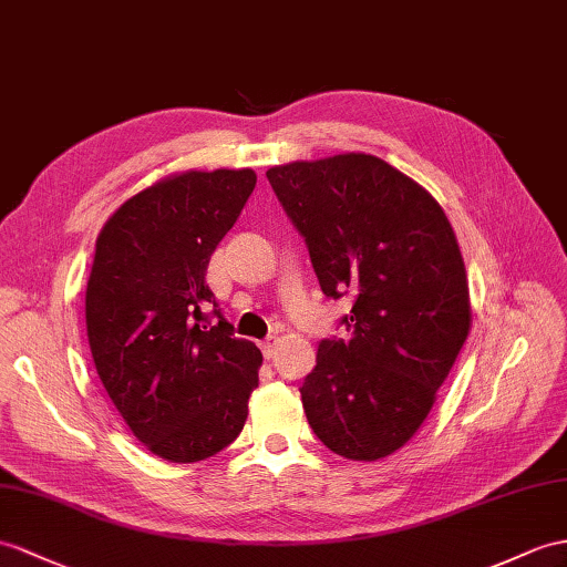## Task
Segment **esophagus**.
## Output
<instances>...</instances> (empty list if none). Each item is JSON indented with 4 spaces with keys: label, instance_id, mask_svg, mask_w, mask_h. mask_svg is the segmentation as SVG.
<instances>
[{
    "label": "esophagus",
    "instance_id": "1",
    "mask_svg": "<svg viewBox=\"0 0 567 567\" xmlns=\"http://www.w3.org/2000/svg\"><path fill=\"white\" fill-rule=\"evenodd\" d=\"M276 347H279V339H276V337L261 341V353H265V358H274L276 355Z\"/></svg>",
    "mask_w": 567,
    "mask_h": 567
}]
</instances>
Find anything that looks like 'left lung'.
<instances>
[{"mask_svg":"<svg viewBox=\"0 0 567 567\" xmlns=\"http://www.w3.org/2000/svg\"><path fill=\"white\" fill-rule=\"evenodd\" d=\"M306 238L322 293H351V339H322L300 388L315 435L347 460L404 447L468 337L472 306L445 212L378 156L341 154L267 171Z\"/></svg>","mask_w":567,"mask_h":567,"instance_id":"obj_1","label":"left lung"}]
</instances>
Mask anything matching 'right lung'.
Segmentation results:
<instances>
[{"label": "right lung", "instance_id": "1", "mask_svg": "<svg viewBox=\"0 0 567 567\" xmlns=\"http://www.w3.org/2000/svg\"><path fill=\"white\" fill-rule=\"evenodd\" d=\"M257 175L187 171L107 218L86 288V331L107 396L140 443L189 464L243 431L261 353L233 334L204 276ZM215 306L219 322L203 310Z\"/></svg>", "mask_w": 567, "mask_h": 567}]
</instances>
